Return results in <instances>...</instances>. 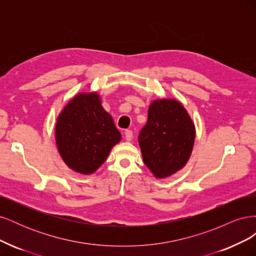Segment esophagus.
Returning <instances> with one entry per match:
<instances>
[{"instance_id":"obj_1","label":"esophagus","mask_w":256,"mask_h":256,"mask_svg":"<svg viewBox=\"0 0 256 256\" xmlns=\"http://www.w3.org/2000/svg\"><path fill=\"white\" fill-rule=\"evenodd\" d=\"M132 138H134L132 131L127 129V130L125 131V138H126V141H131V140H132Z\"/></svg>"}]
</instances>
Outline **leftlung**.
<instances>
[{
    "instance_id": "8db88e82",
    "label": "left lung",
    "mask_w": 256,
    "mask_h": 256,
    "mask_svg": "<svg viewBox=\"0 0 256 256\" xmlns=\"http://www.w3.org/2000/svg\"><path fill=\"white\" fill-rule=\"evenodd\" d=\"M194 138V124L184 106L174 99L156 100L138 134L145 166L157 178L171 176L188 162Z\"/></svg>"
}]
</instances>
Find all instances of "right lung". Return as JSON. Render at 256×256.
<instances>
[{
    "label": "right lung",
    "instance_id": "1",
    "mask_svg": "<svg viewBox=\"0 0 256 256\" xmlns=\"http://www.w3.org/2000/svg\"><path fill=\"white\" fill-rule=\"evenodd\" d=\"M96 92L74 97L58 118L56 140L65 164L81 174H92L106 161L120 132Z\"/></svg>",
    "mask_w": 256,
    "mask_h": 256
}]
</instances>
